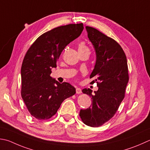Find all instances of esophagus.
Segmentation results:
<instances>
[{"label": "esophagus", "mask_w": 150, "mask_h": 150, "mask_svg": "<svg viewBox=\"0 0 150 150\" xmlns=\"http://www.w3.org/2000/svg\"><path fill=\"white\" fill-rule=\"evenodd\" d=\"M76 93H77V94H79V93H82V90L80 88H76Z\"/></svg>", "instance_id": "1"}]
</instances>
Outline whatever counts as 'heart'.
Segmentation results:
<instances>
[{
    "label": "heart",
    "mask_w": 150,
    "mask_h": 150,
    "mask_svg": "<svg viewBox=\"0 0 150 150\" xmlns=\"http://www.w3.org/2000/svg\"><path fill=\"white\" fill-rule=\"evenodd\" d=\"M84 49H88L87 46L85 45V43L83 42H81L79 45V50H84Z\"/></svg>",
    "instance_id": "obj_1"
}]
</instances>
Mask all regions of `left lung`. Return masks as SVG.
I'll return each mask as SVG.
<instances>
[{"label": "left lung", "instance_id": "obj_1", "mask_svg": "<svg viewBox=\"0 0 150 150\" xmlns=\"http://www.w3.org/2000/svg\"><path fill=\"white\" fill-rule=\"evenodd\" d=\"M86 29L96 54L90 77L96 78L98 90L94 94L90 88L82 90L92 98V106L81 109L79 115L84 124L97 127L112 118L124 99L129 81L128 67L124 50L115 40L94 28L86 26Z\"/></svg>", "mask_w": 150, "mask_h": 150}]
</instances>
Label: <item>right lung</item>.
Returning a JSON list of instances; mask_svg holds the SVG:
<instances>
[{
	"mask_svg": "<svg viewBox=\"0 0 150 150\" xmlns=\"http://www.w3.org/2000/svg\"><path fill=\"white\" fill-rule=\"evenodd\" d=\"M83 24L58 26L38 38L23 61L21 96L29 112L38 120H48L66 99L75 93L68 83L60 84L51 77V69L64 48L80 36Z\"/></svg>",
	"mask_w": 150,
	"mask_h": 150,
	"instance_id": "1",
	"label": "right lung"
}]
</instances>
